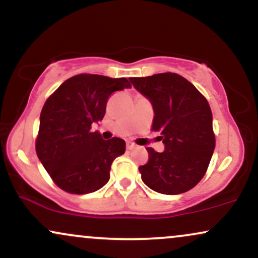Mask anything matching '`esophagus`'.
I'll return each instance as SVG.
<instances>
[{"label": "esophagus", "mask_w": 258, "mask_h": 258, "mask_svg": "<svg viewBox=\"0 0 258 258\" xmlns=\"http://www.w3.org/2000/svg\"><path fill=\"white\" fill-rule=\"evenodd\" d=\"M126 147H127V149L131 150V149H133V148H135L136 146H135V144L132 143V142H127V143H126Z\"/></svg>", "instance_id": "esophagus-1"}]
</instances>
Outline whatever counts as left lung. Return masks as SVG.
<instances>
[{
    "mask_svg": "<svg viewBox=\"0 0 258 258\" xmlns=\"http://www.w3.org/2000/svg\"><path fill=\"white\" fill-rule=\"evenodd\" d=\"M133 87L152 103L153 130L160 132L162 153L147 148L139 166L144 184L160 194H182L205 174L215 150L212 112L205 97L178 74L131 78Z\"/></svg>",
    "mask_w": 258,
    "mask_h": 258,
    "instance_id": "1",
    "label": "left lung"
}]
</instances>
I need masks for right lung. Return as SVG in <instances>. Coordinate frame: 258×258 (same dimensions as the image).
Returning a JSON list of instances; mask_svg holds the SVG:
<instances>
[{"instance_id":"add662e5","label":"right lung","mask_w":258,"mask_h":258,"mask_svg":"<svg viewBox=\"0 0 258 258\" xmlns=\"http://www.w3.org/2000/svg\"><path fill=\"white\" fill-rule=\"evenodd\" d=\"M125 88H131L125 78L81 74L64 81L46 100L36 153L59 188L88 194L108 183L112 161L125 153L126 143L117 137L104 141L91 126L103 120L112 92Z\"/></svg>"}]
</instances>
